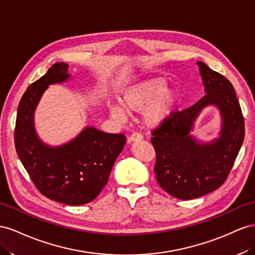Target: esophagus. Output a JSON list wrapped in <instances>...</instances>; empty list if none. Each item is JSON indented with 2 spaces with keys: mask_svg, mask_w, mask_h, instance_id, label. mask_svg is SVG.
Wrapping results in <instances>:
<instances>
[{
  "mask_svg": "<svg viewBox=\"0 0 255 255\" xmlns=\"http://www.w3.org/2000/svg\"><path fill=\"white\" fill-rule=\"evenodd\" d=\"M143 139V135L140 132H133L131 135L129 136L128 141L129 142H135V141H140Z\"/></svg>",
  "mask_w": 255,
  "mask_h": 255,
  "instance_id": "obj_1",
  "label": "esophagus"
}]
</instances>
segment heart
<instances>
[{
  "label": "heart",
  "instance_id": "obj_1",
  "mask_svg": "<svg viewBox=\"0 0 255 255\" xmlns=\"http://www.w3.org/2000/svg\"><path fill=\"white\" fill-rule=\"evenodd\" d=\"M162 79H150L130 86L122 96V106L128 112H141L150 103L145 113V121L148 125H158L172 110L175 103V94L165 90ZM109 111L114 119L125 120V111L119 105H109Z\"/></svg>",
  "mask_w": 255,
  "mask_h": 255
}]
</instances>
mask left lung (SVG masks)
Instances as JSON below:
<instances>
[{"instance_id":"1","label":"left lung","mask_w":255,"mask_h":255,"mask_svg":"<svg viewBox=\"0 0 255 255\" xmlns=\"http://www.w3.org/2000/svg\"><path fill=\"white\" fill-rule=\"evenodd\" d=\"M205 95L184 110L172 111L151 131L158 184L174 198L191 200L215 191L227 180L245 137V121L234 87L219 72L198 62ZM220 108L222 135L212 143L196 142L188 134L201 109Z\"/></svg>"}]
</instances>
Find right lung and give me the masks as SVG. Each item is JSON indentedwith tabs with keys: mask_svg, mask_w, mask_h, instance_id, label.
I'll return each mask as SVG.
<instances>
[{
	"mask_svg": "<svg viewBox=\"0 0 255 255\" xmlns=\"http://www.w3.org/2000/svg\"><path fill=\"white\" fill-rule=\"evenodd\" d=\"M68 65L55 63L47 74L32 83L21 98L14 127V146L24 169L46 198L70 206L96 199L107 185L126 136L87 127L71 142L49 147L36 135L35 108L50 84L69 78Z\"/></svg>",
	"mask_w": 255,
	"mask_h": 255,
	"instance_id": "obj_1",
	"label": "right lung"
}]
</instances>
